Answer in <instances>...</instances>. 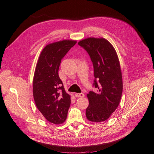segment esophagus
<instances>
[{
	"mask_svg": "<svg viewBox=\"0 0 154 154\" xmlns=\"http://www.w3.org/2000/svg\"><path fill=\"white\" fill-rule=\"evenodd\" d=\"M75 96L76 97H78V98H79V97H84V94L83 93H75Z\"/></svg>",
	"mask_w": 154,
	"mask_h": 154,
	"instance_id": "obj_1",
	"label": "esophagus"
}]
</instances>
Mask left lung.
Returning a JSON list of instances; mask_svg holds the SVG:
<instances>
[{"mask_svg": "<svg viewBox=\"0 0 154 154\" xmlns=\"http://www.w3.org/2000/svg\"><path fill=\"white\" fill-rule=\"evenodd\" d=\"M80 45L90 57L94 70L93 86L97 92L87 95L89 106L86 115L93 122L106 121L120 103L123 91L122 76L116 52L104 38H89L80 41Z\"/></svg>", "mask_w": 154, "mask_h": 154, "instance_id": "obj_1", "label": "left lung"}]
</instances>
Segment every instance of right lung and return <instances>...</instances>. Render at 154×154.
<instances>
[{
    "label": "right lung",
    "mask_w": 154,
    "mask_h": 154,
    "mask_svg": "<svg viewBox=\"0 0 154 154\" xmlns=\"http://www.w3.org/2000/svg\"><path fill=\"white\" fill-rule=\"evenodd\" d=\"M77 42L63 40L48 44L38 59L33 79V97L38 110L48 122L66 120L70 96L66 93L58 71L62 59Z\"/></svg>",
    "instance_id": "right-lung-1"
}]
</instances>
